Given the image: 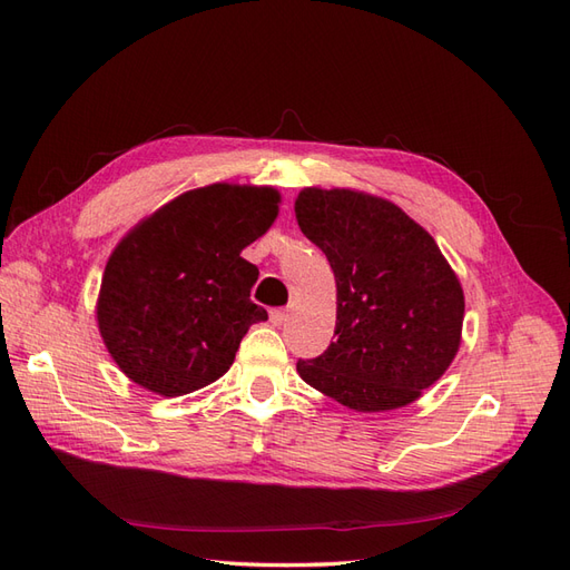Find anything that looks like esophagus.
Masks as SVG:
<instances>
[{
	"label": "esophagus",
	"mask_w": 570,
	"mask_h": 570,
	"mask_svg": "<svg viewBox=\"0 0 570 570\" xmlns=\"http://www.w3.org/2000/svg\"><path fill=\"white\" fill-rule=\"evenodd\" d=\"M287 321V308H271V323L283 325Z\"/></svg>",
	"instance_id": "1"
}]
</instances>
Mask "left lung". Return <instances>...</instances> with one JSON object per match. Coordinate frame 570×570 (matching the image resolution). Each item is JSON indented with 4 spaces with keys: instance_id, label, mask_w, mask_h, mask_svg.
Masks as SVG:
<instances>
[{
    "instance_id": "left-lung-1",
    "label": "left lung",
    "mask_w": 570,
    "mask_h": 570,
    "mask_svg": "<svg viewBox=\"0 0 570 570\" xmlns=\"http://www.w3.org/2000/svg\"><path fill=\"white\" fill-rule=\"evenodd\" d=\"M295 214L337 285V340L299 358V375L356 411L419 400L450 368L463 323V292L435 239L400 206L352 189L306 187Z\"/></svg>"
}]
</instances>
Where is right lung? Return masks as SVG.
I'll return each mask as SVG.
<instances>
[{
	"instance_id": "1",
	"label": "right lung",
	"mask_w": 570,
	"mask_h": 570,
	"mask_svg": "<svg viewBox=\"0 0 570 570\" xmlns=\"http://www.w3.org/2000/svg\"><path fill=\"white\" fill-rule=\"evenodd\" d=\"M271 187L189 189L114 249L97 302L99 333L132 383L164 396L209 385L233 364L249 325L258 268L239 256L278 216Z\"/></svg>"
}]
</instances>
